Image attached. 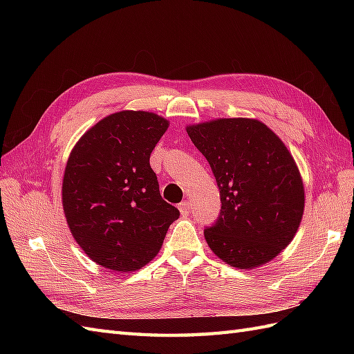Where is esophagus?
I'll use <instances>...</instances> for the list:
<instances>
[{
	"instance_id": "1",
	"label": "esophagus",
	"mask_w": 354,
	"mask_h": 354,
	"mask_svg": "<svg viewBox=\"0 0 354 354\" xmlns=\"http://www.w3.org/2000/svg\"><path fill=\"white\" fill-rule=\"evenodd\" d=\"M178 209H180V214H181V216L186 217L187 214L190 212V202H189V201L180 202V203H178Z\"/></svg>"
}]
</instances>
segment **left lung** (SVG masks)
Returning <instances> with one entry per match:
<instances>
[{"label":"left lung","mask_w":354,"mask_h":354,"mask_svg":"<svg viewBox=\"0 0 354 354\" xmlns=\"http://www.w3.org/2000/svg\"><path fill=\"white\" fill-rule=\"evenodd\" d=\"M220 190L217 221L203 230L212 252L254 269L283 251L304 211V186L292 155L266 124L220 118L186 127Z\"/></svg>","instance_id":"8db88e82"}]
</instances>
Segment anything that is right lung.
<instances>
[{"label":"right lung","mask_w":354,"mask_h":354,"mask_svg":"<svg viewBox=\"0 0 354 354\" xmlns=\"http://www.w3.org/2000/svg\"><path fill=\"white\" fill-rule=\"evenodd\" d=\"M168 125L152 112H116L91 127L69 155L62 186L68 226L82 251L106 269H142L180 216L160 196L149 162Z\"/></svg>","instance_id":"add662e5"}]
</instances>
